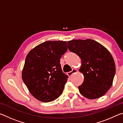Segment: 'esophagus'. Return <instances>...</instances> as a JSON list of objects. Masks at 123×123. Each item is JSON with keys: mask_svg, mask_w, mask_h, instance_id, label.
Here are the masks:
<instances>
[{"mask_svg": "<svg viewBox=\"0 0 123 123\" xmlns=\"http://www.w3.org/2000/svg\"><path fill=\"white\" fill-rule=\"evenodd\" d=\"M78 72V70H77L76 69H73L71 72H68V75H69V76H70L72 75V74H74V73H77Z\"/></svg>", "mask_w": 123, "mask_h": 123, "instance_id": "1", "label": "esophagus"}]
</instances>
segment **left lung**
<instances>
[{"label":"left lung","instance_id":"8db88e82","mask_svg":"<svg viewBox=\"0 0 123 123\" xmlns=\"http://www.w3.org/2000/svg\"><path fill=\"white\" fill-rule=\"evenodd\" d=\"M69 50L81 59L79 71L84 75L78 87L83 96L89 99L101 97L111 88L116 73L114 60L109 51L97 41L73 39L68 42Z\"/></svg>","mask_w":123,"mask_h":123}]
</instances>
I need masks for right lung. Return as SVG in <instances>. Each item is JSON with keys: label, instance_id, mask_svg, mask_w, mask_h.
<instances>
[{"label": "right lung", "instance_id": "right-lung-1", "mask_svg": "<svg viewBox=\"0 0 123 123\" xmlns=\"http://www.w3.org/2000/svg\"><path fill=\"white\" fill-rule=\"evenodd\" d=\"M67 50L66 41H50L37 45L27 55L22 79L38 100L50 102L62 94L68 76L62 72L60 59Z\"/></svg>", "mask_w": 123, "mask_h": 123}]
</instances>
